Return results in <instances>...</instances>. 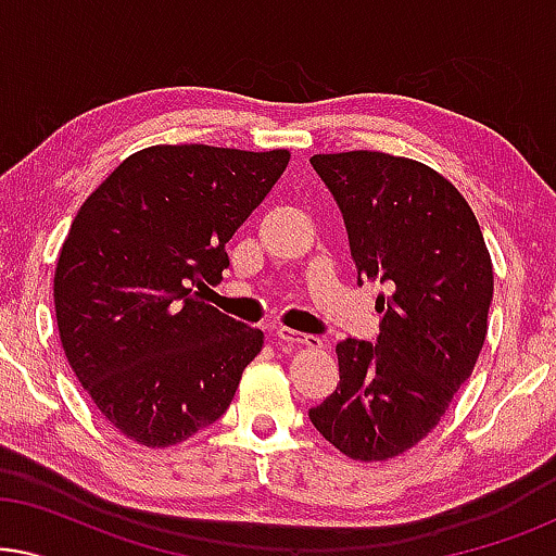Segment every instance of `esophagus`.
<instances>
[{"label": "esophagus", "instance_id": "34e87169", "mask_svg": "<svg viewBox=\"0 0 556 556\" xmlns=\"http://www.w3.org/2000/svg\"><path fill=\"white\" fill-rule=\"evenodd\" d=\"M278 344L283 346H308V349H321V339L318 337H308V333H299L293 329H278L276 331Z\"/></svg>", "mask_w": 556, "mask_h": 556}]
</instances>
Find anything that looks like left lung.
I'll list each match as a JSON object with an SVG mask.
<instances>
[{"instance_id":"8db88e82","label":"left lung","mask_w":556,"mask_h":556,"mask_svg":"<svg viewBox=\"0 0 556 556\" xmlns=\"http://www.w3.org/2000/svg\"><path fill=\"white\" fill-rule=\"evenodd\" d=\"M337 200L359 283L377 295L375 344H337L339 387L314 428L354 460H387L440 422L481 354L493 265L473 210L430 166L382 151L316 154Z\"/></svg>"}]
</instances>
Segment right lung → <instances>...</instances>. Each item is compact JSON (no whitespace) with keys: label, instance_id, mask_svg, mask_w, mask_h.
I'll list each match as a JSON object with an SVG mask.
<instances>
[{"label":"right lung","instance_id":"add662e5","mask_svg":"<svg viewBox=\"0 0 556 556\" xmlns=\"http://www.w3.org/2000/svg\"><path fill=\"white\" fill-rule=\"evenodd\" d=\"M286 149L181 143L124 159L83 202L55 268V318L71 367L134 443L169 447L225 415L263 331L202 293L225 245L288 166Z\"/></svg>","mask_w":556,"mask_h":556}]
</instances>
